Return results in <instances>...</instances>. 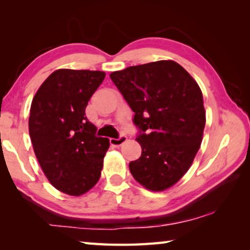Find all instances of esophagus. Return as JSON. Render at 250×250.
Listing matches in <instances>:
<instances>
[{"label":"esophagus","mask_w":250,"mask_h":250,"mask_svg":"<svg viewBox=\"0 0 250 250\" xmlns=\"http://www.w3.org/2000/svg\"><path fill=\"white\" fill-rule=\"evenodd\" d=\"M125 141H126V137H125V135L122 134L118 139H115V138L110 139V145L113 146H120L124 145Z\"/></svg>","instance_id":"obj_1"}]
</instances>
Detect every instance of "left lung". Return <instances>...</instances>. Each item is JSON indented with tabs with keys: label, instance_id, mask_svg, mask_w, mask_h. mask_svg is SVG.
I'll return each instance as SVG.
<instances>
[{
	"label": "left lung",
	"instance_id": "8db88e82",
	"mask_svg": "<svg viewBox=\"0 0 250 250\" xmlns=\"http://www.w3.org/2000/svg\"><path fill=\"white\" fill-rule=\"evenodd\" d=\"M110 78L134 112L141 156L131 174L150 191L181 180L200 149L206 121L201 88L183 67L159 61L113 71Z\"/></svg>",
	"mask_w": 250,
	"mask_h": 250
}]
</instances>
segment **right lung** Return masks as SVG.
<instances>
[{"instance_id": "1", "label": "right lung", "mask_w": 250, "mask_h": 250, "mask_svg": "<svg viewBox=\"0 0 250 250\" xmlns=\"http://www.w3.org/2000/svg\"><path fill=\"white\" fill-rule=\"evenodd\" d=\"M105 74L99 70L58 69L34 96L29 135L39 163L54 188L79 196L99 181L109 139L84 116Z\"/></svg>"}]
</instances>
